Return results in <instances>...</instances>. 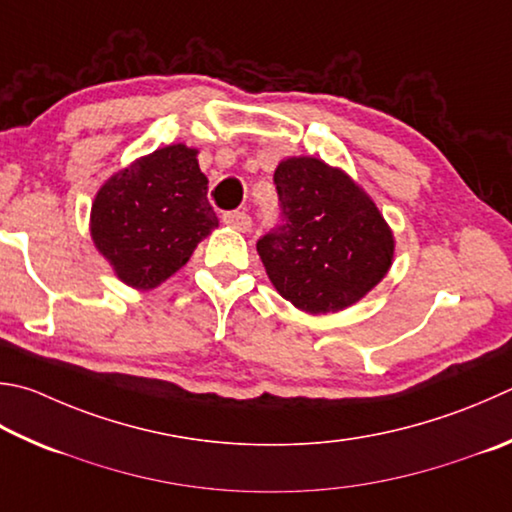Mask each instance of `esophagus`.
Wrapping results in <instances>:
<instances>
[{"mask_svg":"<svg viewBox=\"0 0 512 512\" xmlns=\"http://www.w3.org/2000/svg\"><path fill=\"white\" fill-rule=\"evenodd\" d=\"M224 224L239 230V232H248L250 226H253V221H250V217L246 215V212H226Z\"/></svg>","mask_w":512,"mask_h":512,"instance_id":"1","label":"esophagus"}]
</instances>
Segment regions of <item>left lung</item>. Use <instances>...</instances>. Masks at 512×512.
<instances>
[{"label": "left lung", "mask_w": 512, "mask_h": 512, "mask_svg": "<svg viewBox=\"0 0 512 512\" xmlns=\"http://www.w3.org/2000/svg\"><path fill=\"white\" fill-rule=\"evenodd\" d=\"M282 226L257 241L275 291L309 315L338 313L383 282L394 232L374 199L315 156H288L275 170Z\"/></svg>", "instance_id": "8db88e82"}]
</instances>
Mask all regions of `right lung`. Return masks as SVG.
<instances>
[{"instance_id": "1", "label": "right lung", "mask_w": 512, "mask_h": 512, "mask_svg": "<svg viewBox=\"0 0 512 512\" xmlns=\"http://www.w3.org/2000/svg\"><path fill=\"white\" fill-rule=\"evenodd\" d=\"M197 154L185 143L159 147L111 174L96 192L91 239L123 284L138 291L161 286L219 226Z\"/></svg>"}]
</instances>
